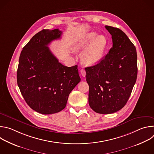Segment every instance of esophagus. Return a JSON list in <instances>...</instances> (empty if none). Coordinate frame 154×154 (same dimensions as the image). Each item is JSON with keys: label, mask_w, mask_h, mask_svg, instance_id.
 Masks as SVG:
<instances>
[{"label": "esophagus", "mask_w": 154, "mask_h": 154, "mask_svg": "<svg viewBox=\"0 0 154 154\" xmlns=\"http://www.w3.org/2000/svg\"><path fill=\"white\" fill-rule=\"evenodd\" d=\"M80 73H81V74H82V75L83 77H85V75H86V71H85V70L84 69H82L80 70Z\"/></svg>", "instance_id": "34e87169"}]
</instances>
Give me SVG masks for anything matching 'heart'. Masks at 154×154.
<instances>
[{
	"instance_id": "obj_1",
	"label": "heart",
	"mask_w": 154,
	"mask_h": 154,
	"mask_svg": "<svg viewBox=\"0 0 154 154\" xmlns=\"http://www.w3.org/2000/svg\"><path fill=\"white\" fill-rule=\"evenodd\" d=\"M108 46V40L103 35L91 32L80 39L74 46L76 52H82V60L85 64L92 65L99 63L103 57Z\"/></svg>"
}]
</instances>
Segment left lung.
<instances>
[{
	"label": "left lung",
	"mask_w": 154,
	"mask_h": 154,
	"mask_svg": "<svg viewBox=\"0 0 154 154\" xmlns=\"http://www.w3.org/2000/svg\"><path fill=\"white\" fill-rule=\"evenodd\" d=\"M105 28L112 35L113 46L99 63L85 71L90 107L97 113L111 114L120 110L129 99L137 77V54L124 32Z\"/></svg>",
	"instance_id": "left-lung-1"
}]
</instances>
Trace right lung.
<instances>
[{
    "label": "right lung",
    "mask_w": 154,
    "mask_h": 154,
    "mask_svg": "<svg viewBox=\"0 0 154 154\" xmlns=\"http://www.w3.org/2000/svg\"><path fill=\"white\" fill-rule=\"evenodd\" d=\"M61 34L58 29L42 30L23 48L19 59L17 82L20 93L32 109L43 115L63 109L81 80L77 65L65 66L48 47Z\"/></svg>",
    "instance_id": "obj_1"
}]
</instances>
